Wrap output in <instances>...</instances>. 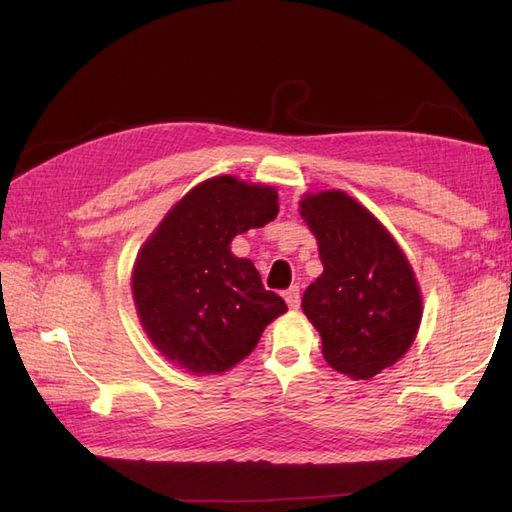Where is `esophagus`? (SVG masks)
I'll list each match as a JSON object with an SVG mask.
<instances>
[{"mask_svg": "<svg viewBox=\"0 0 512 512\" xmlns=\"http://www.w3.org/2000/svg\"><path fill=\"white\" fill-rule=\"evenodd\" d=\"M284 299L288 303L290 309H299V303H301V292H299V286H292L284 292Z\"/></svg>", "mask_w": 512, "mask_h": 512, "instance_id": "34e87169", "label": "esophagus"}]
</instances>
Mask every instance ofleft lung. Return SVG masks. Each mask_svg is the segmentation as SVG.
<instances>
[{"mask_svg": "<svg viewBox=\"0 0 512 512\" xmlns=\"http://www.w3.org/2000/svg\"><path fill=\"white\" fill-rule=\"evenodd\" d=\"M299 213L318 241L324 271L303 294V314L339 374L371 380L414 344L423 292L386 226L344 190L307 192Z\"/></svg>", "mask_w": 512, "mask_h": 512, "instance_id": "obj_1", "label": "left lung"}]
</instances>
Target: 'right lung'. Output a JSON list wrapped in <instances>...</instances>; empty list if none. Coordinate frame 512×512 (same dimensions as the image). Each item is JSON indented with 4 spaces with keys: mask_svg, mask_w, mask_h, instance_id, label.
I'll use <instances>...</instances> for the list:
<instances>
[{
    "mask_svg": "<svg viewBox=\"0 0 512 512\" xmlns=\"http://www.w3.org/2000/svg\"><path fill=\"white\" fill-rule=\"evenodd\" d=\"M273 185L218 175L168 209L132 267V299L149 342L194 376L224 374L250 354L262 331L288 312L265 290L254 262L230 252L250 228L277 218Z\"/></svg>",
    "mask_w": 512,
    "mask_h": 512,
    "instance_id": "add662e5",
    "label": "right lung"
}]
</instances>
